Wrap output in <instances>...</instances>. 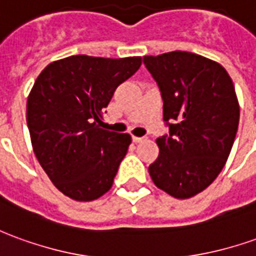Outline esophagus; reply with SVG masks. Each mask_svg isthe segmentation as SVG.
I'll use <instances>...</instances> for the list:
<instances>
[{
    "mask_svg": "<svg viewBox=\"0 0 256 256\" xmlns=\"http://www.w3.org/2000/svg\"><path fill=\"white\" fill-rule=\"evenodd\" d=\"M146 140V137H137V136H133L134 142H141V141Z\"/></svg>",
    "mask_w": 256,
    "mask_h": 256,
    "instance_id": "obj_1",
    "label": "esophagus"
}]
</instances>
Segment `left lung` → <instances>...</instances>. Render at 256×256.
I'll return each instance as SVG.
<instances>
[{"mask_svg":"<svg viewBox=\"0 0 256 256\" xmlns=\"http://www.w3.org/2000/svg\"><path fill=\"white\" fill-rule=\"evenodd\" d=\"M164 100L169 134L156 138L159 155L148 172L174 198L204 191L232 151L240 106L232 78L215 60L186 51L144 56Z\"/></svg>","mask_w":256,"mask_h":256,"instance_id":"1","label":"left lung"}]
</instances>
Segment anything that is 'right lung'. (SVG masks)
<instances>
[{"instance_id":"add662e5","label":"right lung","mask_w":256,"mask_h":256,"mask_svg":"<svg viewBox=\"0 0 256 256\" xmlns=\"http://www.w3.org/2000/svg\"><path fill=\"white\" fill-rule=\"evenodd\" d=\"M141 56L73 55L40 73L28 98V128L36 158L54 186L76 201H92L114 184L130 134L101 128L104 110Z\"/></svg>"}]
</instances>
